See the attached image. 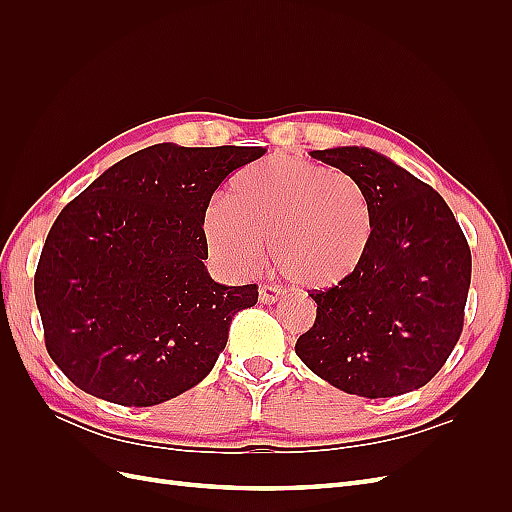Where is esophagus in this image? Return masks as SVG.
I'll return each mask as SVG.
<instances>
[{"mask_svg":"<svg viewBox=\"0 0 512 512\" xmlns=\"http://www.w3.org/2000/svg\"><path fill=\"white\" fill-rule=\"evenodd\" d=\"M282 288H277V286H269V284H262L260 288H258V299H260V303H267V305H273V303H277L282 299Z\"/></svg>","mask_w":512,"mask_h":512,"instance_id":"obj_1","label":"esophagus"}]
</instances>
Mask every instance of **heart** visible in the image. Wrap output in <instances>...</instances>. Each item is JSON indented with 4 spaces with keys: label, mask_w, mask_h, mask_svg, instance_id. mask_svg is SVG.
<instances>
[{
    "label": "heart",
    "mask_w": 512,
    "mask_h": 512,
    "mask_svg": "<svg viewBox=\"0 0 512 512\" xmlns=\"http://www.w3.org/2000/svg\"><path fill=\"white\" fill-rule=\"evenodd\" d=\"M374 207L363 183L329 166L271 156L232 177L228 203L203 211L209 250L232 271L265 256L307 290H329L359 273L374 241Z\"/></svg>",
    "instance_id": "obj_1"
}]
</instances>
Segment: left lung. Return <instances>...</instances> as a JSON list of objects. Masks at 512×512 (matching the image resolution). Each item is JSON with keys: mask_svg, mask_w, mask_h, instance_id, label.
I'll list each match as a JSON object with an SVG mask.
<instances>
[{"mask_svg": "<svg viewBox=\"0 0 512 512\" xmlns=\"http://www.w3.org/2000/svg\"><path fill=\"white\" fill-rule=\"evenodd\" d=\"M359 179L374 207V241L354 277L312 292L316 322L299 359L335 389L395 397L421 389L459 342L472 254L444 198L369 147L312 151Z\"/></svg>", "mask_w": 512, "mask_h": 512, "instance_id": "8db88e82", "label": "left lung"}]
</instances>
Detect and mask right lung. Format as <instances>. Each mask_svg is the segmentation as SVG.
I'll return each instance as SVG.
<instances>
[{"label":"right lung","mask_w":512,"mask_h":512,"mask_svg":"<svg viewBox=\"0 0 512 512\" xmlns=\"http://www.w3.org/2000/svg\"><path fill=\"white\" fill-rule=\"evenodd\" d=\"M265 151L160 143L61 209L34 290L46 350L81 391L147 408L207 378L258 288L211 280L203 211L232 170Z\"/></svg>","instance_id":"add662e5"}]
</instances>
